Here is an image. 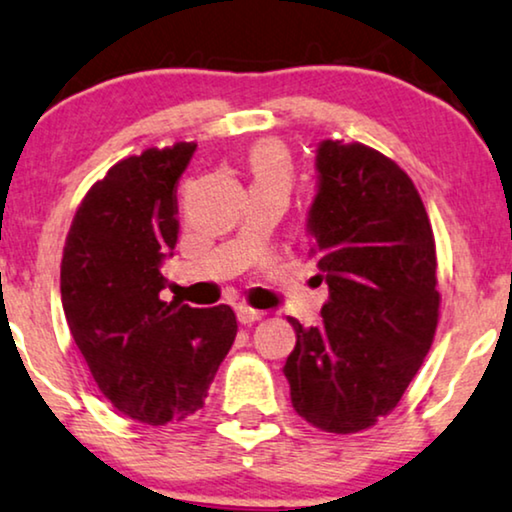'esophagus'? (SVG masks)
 Segmentation results:
<instances>
[{"label": "esophagus", "instance_id": "1", "mask_svg": "<svg viewBox=\"0 0 512 512\" xmlns=\"http://www.w3.org/2000/svg\"><path fill=\"white\" fill-rule=\"evenodd\" d=\"M237 320H240V324H244V327H251V324L263 320V313H261V310H254V308H240V310H237Z\"/></svg>", "mask_w": 512, "mask_h": 512}]
</instances>
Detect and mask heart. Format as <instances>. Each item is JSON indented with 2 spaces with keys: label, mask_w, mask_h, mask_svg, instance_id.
Segmentation results:
<instances>
[{
  "label": "heart",
  "mask_w": 512,
  "mask_h": 512,
  "mask_svg": "<svg viewBox=\"0 0 512 512\" xmlns=\"http://www.w3.org/2000/svg\"><path fill=\"white\" fill-rule=\"evenodd\" d=\"M249 171L254 178V185L265 183H282L291 181V159L282 143L261 141L249 152Z\"/></svg>",
  "instance_id": "1"
}]
</instances>
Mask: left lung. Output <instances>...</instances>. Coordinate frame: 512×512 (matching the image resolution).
<instances>
[{
  "label": "left lung",
  "mask_w": 512,
  "mask_h": 512,
  "mask_svg": "<svg viewBox=\"0 0 512 512\" xmlns=\"http://www.w3.org/2000/svg\"><path fill=\"white\" fill-rule=\"evenodd\" d=\"M308 214L322 327L296 331L284 364L296 414L327 433L376 426L402 400L433 345L435 237L421 195L393 159L362 143L322 141Z\"/></svg>",
  "instance_id": "1"
}]
</instances>
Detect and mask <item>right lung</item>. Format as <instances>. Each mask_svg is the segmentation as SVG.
<instances>
[{"label": "right lung", "mask_w": 512, "mask_h": 512, "mask_svg": "<svg viewBox=\"0 0 512 512\" xmlns=\"http://www.w3.org/2000/svg\"><path fill=\"white\" fill-rule=\"evenodd\" d=\"M197 143L110 167L72 218L61 263L65 320L112 407L164 426L204 407L237 336L230 305L162 301L159 265L178 242V178Z\"/></svg>", "instance_id": "obj_1"}]
</instances>
